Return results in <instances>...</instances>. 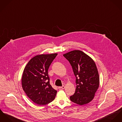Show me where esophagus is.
<instances>
[{"mask_svg": "<svg viewBox=\"0 0 122 122\" xmlns=\"http://www.w3.org/2000/svg\"><path fill=\"white\" fill-rule=\"evenodd\" d=\"M65 88V86H59L58 87V89L59 90H63Z\"/></svg>", "mask_w": 122, "mask_h": 122, "instance_id": "34e87169", "label": "esophagus"}]
</instances>
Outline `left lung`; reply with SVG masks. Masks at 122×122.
Masks as SVG:
<instances>
[{"label":"left lung","instance_id":"obj_1","mask_svg":"<svg viewBox=\"0 0 122 122\" xmlns=\"http://www.w3.org/2000/svg\"><path fill=\"white\" fill-rule=\"evenodd\" d=\"M63 56L72 68L77 84L74 94L70 96L71 102L80 105L93 100L99 86V75L94 60L79 50H74Z\"/></svg>","mask_w":122,"mask_h":122}]
</instances>
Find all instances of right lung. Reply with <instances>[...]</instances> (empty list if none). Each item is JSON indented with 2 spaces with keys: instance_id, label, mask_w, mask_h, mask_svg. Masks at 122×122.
Segmentation results:
<instances>
[{
  "instance_id": "right-lung-1",
  "label": "right lung",
  "mask_w": 122,
  "mask_h": 122,
  "mask_svg": "<svg viewBox=\"0 0 122 122\" xmlns=\"http://www.w3.org/2000/svg\"><path fill=\"white\" fill-rule=\"evenodd\" d=\"M57 53L36 55L32 58L24 69L21 84L27 97L39 105L53 101L57 93L50 84L48 69Z\"/></svg>"
}]
</instances>
